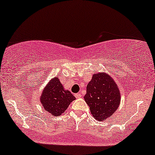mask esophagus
<instances>
[{"instance_id":"obj_1","label":"esophagus","mask_w":155,"mask_h":155,"mask_svg":"<svg viewBox=\"0 0 155 155\" xmlns=\"http://www.w3.org/2000/svg\"><path fill=\"white\" fill-rule=\"evenodd\" d=\"M74 96H75L76 98H81L82 97V94L81 93H76V94H74Z\"/></svg>"}]
</instances>
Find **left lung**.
Wrapping results in <instances>:
<instances>
[{
  "instance_id": "left-lung-1",
  "label": "left lung",
  "mask_w": 155,
  "mask_h": 155,
  "mask_svg": "<svg viewBox=\"0 0 155 155\" xmlns=\"http://www.w3.org/2000/svg\"><path fill=\"white\" fill-rule=\"evenodd\" d=\"M84 96L91 114L98 121L110 117L119 106L121 94L118 85L108 74L98 72L93 75Z\"/></svg>"
}]
</instances>
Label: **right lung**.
Wrapping results in <instances>:
<instances>
[{
	"label": "right lung",
	"mask_w": 155,
	"mask_h": 155,
	"mask_svg": "<svg viewBox=\"0 0 155 155\" xmlns=\"http://www.w3.org/2000/svg\"><path fill=\"white\" fill-rule=\"evenodd\" d=\"M75 98L64 90L58 78H54L46 85L41 95V104L45 110L54 116H60Z\"/></svg>",
	"instance_id": "1"
}]
</instances>
